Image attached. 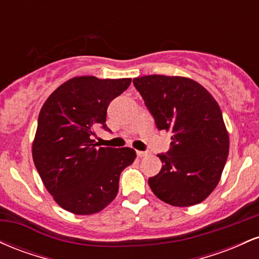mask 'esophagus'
Listing matches in <instances>:
<instances>
[{"label":"esophagus","instance_id":"34e87169","mask_svg":"<svg viewBox=\"0 0 259 259\" xmlns=\"http://www.w3.org/2000/svg\"><path fill=\"white\" fill-rule=\"evenodd\" d=\"M136 154H138V157H140V158H142V157H146L147 156V152H144V151H138V152H136Z\"/></svg>","mask_w":259,"mask_h":259}]
</instances>
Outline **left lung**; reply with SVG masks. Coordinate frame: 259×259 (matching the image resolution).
I'll list each match as a JSON object with an SVG mask.
<instances>
[{"label": "left lung", "instance_id": "obj_1", "mask_svg": "<svg viewBox=\"0 0 259 259\" xmlns=\"http://www.w3.org/2000/svg\"><path fill=\"white\" fill-rule=\"evenodd\" d=\"M157 129L171 133L162 169L148 179L159 200L175 207L201 203L221 180L229 134L221 107L201 84L185 76L146 75L133 80Z\"/></svg>", "mask_w": 259, "mask_h": 259}]
</instances>
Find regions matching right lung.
<instances>
[{"label": "right lung", "instance_id": "add662e5", "mask_svg": "<svg viewBox=\"0 0 259 259\" xmlns=\"http://www.w3.org/2000/svg\"><path fill=\"white\" fill-rule=\"evenodd\" d=\"M132 79L75 76L56 89L38 114L32 159L58 206L78 215L100 212L114 200L120 173L136 158L130 147H96L95 129L107 107Z\"/></svg>", "mask_w": 259, "mask_h": 259}]
</instances>
